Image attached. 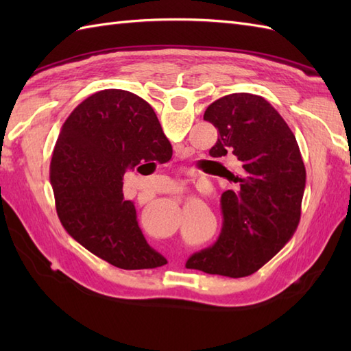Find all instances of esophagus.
Segmentation results:
<instances>
[{
	"mask_svg": "<svg viewBox=\"0 0 351 351\" xmlns=\"http://www.w3.org/2000/svg\"><path fill=\"white\" fill-rule=\"evenodd\" d=\"M182 184L181 182H178V181H175L173 184H171V191H175V193H178V191H182Z\"/></svg>",
	"mask_w": 351,
	"mask_h": 351,
	"instance_id": "34e87169",
	"label": "esophagus"
}]
</instances>
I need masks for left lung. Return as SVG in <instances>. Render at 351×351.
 <instances>
[{
    "label": "left lung",
    "instance_id": "left-lung-1",
    "mask_svg": "<svg viewBox=\"0 0 351 351\" xmlns=\"http://www.w3.org/2000/svg\"><path fill=\"white\" fill-rule=\"evenodd\" d=\"M219 131L213 158L232 154L237 170L221 195V232L211 247L196 252L187 268L244 278L267 264L300 221L306 170L293 131L263 96L232 93L206 108Z\"/></svg>",
    "mask_w": 351,
    "mask_h": 351
}]
</instances>
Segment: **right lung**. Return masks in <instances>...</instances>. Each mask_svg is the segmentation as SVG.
Masks as SVG:
<instances>
[{
	"label": "right lung",
	"mask_w": 351,
	"mask_h": 351,
	"mask_svg": "<svg viewBox=\"0 0 351 351\" xmlns=\"http://www.w3.org/2000/svg\"><path fill=\"white\" fill-rule=\"evenodd\" d=\"M170 158V141L145 99L117 88L88 96L66 119L51 160L49 181L63 228L123 270L167 264L141 234L136 208L123 197V175Z\"/></svg>",
	"instance_id": "obj_1"
}]
</instances>
